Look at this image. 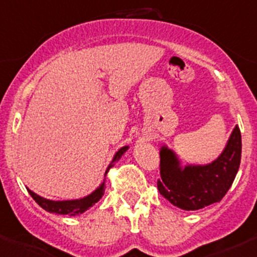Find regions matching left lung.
Listing matches in <instances>:
<instances>
[{"label":"left lung","mask_w":257,"mask_h":257,"mask_svg":"<svg viewBox=\"0 0 257 257\" xmlns=\"http://www.w3.org/2000/svg\"><path fill=\"white\" fill-rule=\"evenodd\" d=\"M158 190L168 201L186 211L219 203L236 177L241 160V133L235 125L221 154L208 164L181 165L177 153L162 145Z\"/></svg>","instance_id":"obj_1"}]
</instances>
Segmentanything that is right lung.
<instances>
[{
    "label": "right lung",
    "instance_id": "add662e5",
    "mask_svg": "<svg viewBox=\"0 0 257 257\" xmlns=\"http://www.w3.org/2000/svg\"><path fill=\"white\" fill-rule=\"evenodd\" d=\"M129 149V145L125 147H121L118 152L114 154L112 162L108 165L107 170H105L104 174V180L102 181L99 186L95 189L94 191H92L90 194H88L87 196L80 199H72V200H51V199H46L40 196L38 194L33 193L32 190L27 188L28 193L32 196L33 200L38 204L42 209H45L46 211L53 212V214H59V215H71V216H76V215L83 214L84 211H87L88 209L92 208L93 205H95V203L102 199V196L104 195L105 190V178H107L108 172L110 170V168H113L115 165L116 162H119L121 157L125 154L126 150Z\"/></svg>",
    "mask_w": 257,
    "mask_h": 257
}]
</instances>
